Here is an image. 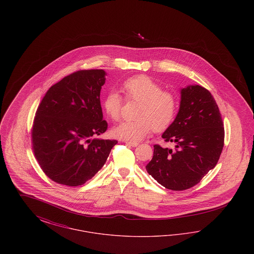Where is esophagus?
Returning <instances> with one entry per match:
<instances>
[{
    "mask_svg": "<svg viewBox=\"0 0 254 254\" xmlns=\"http://www.w3.org/2000/svg\"><path fill=\"white\" fill-rule=\"evenodd\" d=\"M125 143L127 145L133 146V147H135V146H137V145H139V143H137V142H131V141H126Z\"/></svg>",
    "mask_w": 254,
    "mask_h": 254,
    "instance_id": "obj_1",
    "label": "esophagus"
}]
</instances>
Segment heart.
<instances>
[{
  "label": "heart",
  "instance_id": "heart-1",
  "mask_svg": "<svg viewBox=\"0 0 254 254\" xmlns=\"http://www.w3.org/2000/svg\"><path fill=\"white\" fill-rule=\"evenodd\" d=\"M122 91L127 100L139 103L133 121L122 122L112 133L115 137L126 141H139L151 131L166 129L174 120L177 112L175 96L163 91L161 85L145 75L128 78L122 84ZM122 98L116 91H110L103 101V109L112 120L121 116Z\"/></svg>",
  "mask_w": 254,
  "mask_h": 254
}]
</instances>
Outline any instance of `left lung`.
Segmentation results:
<instances>
[{"mask_svg":"<svg viewBox=\"0 0 254 254\" xmlns=\"http://www.w3.org/2000/svg\"><path fill=\"white\" fill-rule=\"evenodd\" d=\"M223 126L217 104L207 89L199 85L182 88L179 111L162 135L175 148L154 145L146 171L168 190L192 188L217 164L224 146Z\"/></svg>","mask_w":254,"mask_h":254,"instance_id":"1","label":"left lung"}]
</instances>
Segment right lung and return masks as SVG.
Here are the masks:
<instances>
[{"instance_id": "add662e5", "label": "right lung", "mask_w": 254, "mask_h": 254, "mask_svg": "<svg viewBox=\"0 0 254 254\" xmlns=\"http://www.w3.org/2000/svg\"><path fill=\"white\" fill-rule=\"evenodd\" d=\"M106 75L103 69L72 73L52 85L38 107L32 147L52 181L84 185L103 168L118 143L95 138L108 128L100 102Z\"/></svg>"}]
</instances>
